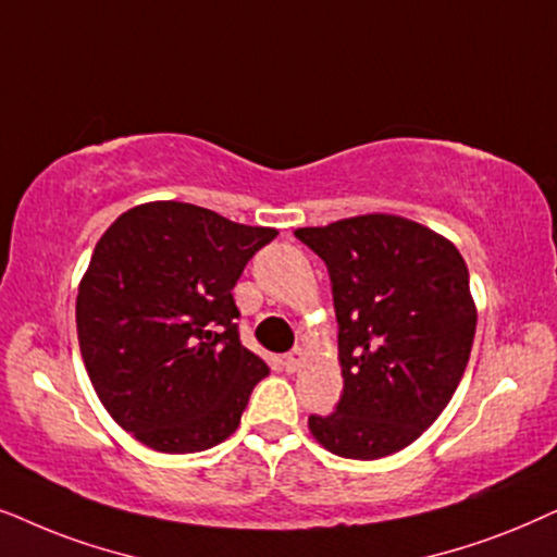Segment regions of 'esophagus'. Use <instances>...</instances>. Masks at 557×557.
Masks as SVG:
<instances>
[{
	"label": "esophagus",
	"instance_id": "esophagus-1",
	"mask_svg": "<svg viewBox=\"0 0 557 557\" xmlns=\"http://www.w3.org/2000/svg\"><path fill=\"white\" fill-rule=\"evenodd\" d=\"M302 359H306V356H302L300 348H293L290 354H285V361H283V364H285L287 372H295V369H300Z\"/></svg>",
	"mask_w": 557,
	"mask_h": 557
}]
</instances>
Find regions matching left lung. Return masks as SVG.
<instances>
[{
    "label": "left lung",
    "instance_id": "8db88e82",
    "mask_svg": "<svg viewBox=\"0 0 557 557\" xmlns=\"http://www.w3.org/2000/svg\"><path fill=\"white\" fill-rule=\"evenodd\" d=\"M295 236L329 270L344 376L336 410L310 414V433L356 461L397 454L446 410L469 364V267L441 234L389 213Z\"/></svg>",
    "mask_w": 557,
    "mask_h": 557
}]
</instances>
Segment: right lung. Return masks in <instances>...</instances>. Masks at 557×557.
<instances>
[{"mask_svg": "<svg viewBox=\"0 0 557 557\" xmlns=\"http://www.w3.org/2000/svg\"><path fill=\"white\" fill-rule=\"evenodd\" d=\"M277 232L193 203L122 213L76 298L78 346L107 412L162 454H198L239 428L270 369L239 341L234 285Z\"/></svg>", "mask_w": 557, "mask_h": 557, "instance_id": "right-lung-1", "label": "right lung"}]
</instances>
